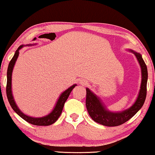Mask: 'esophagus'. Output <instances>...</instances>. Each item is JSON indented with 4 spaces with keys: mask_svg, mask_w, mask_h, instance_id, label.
Listing matches in <instances>:
<instances>
[{
    "mask_svg": "<svg viewBox=\"0 0 155 155\" xmlns=\"http://www.w3.org/2000/svg\"><path fill=\"white\" fill-rule=\"evenodd\" d=\"M81 83L83 84V85H86L87 82L85 81H81Z\"/></svg>",
    "mask_w": 155,
    "mask_h": 155,
    "instance_id": "obj_1",
    "label": "esophagus"
}]
</instances>
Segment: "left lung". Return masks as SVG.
Wrapping results in <instances>:
<instances>
[{"instance_id": "1", "label": "left lung", "mask_w": 155, "mask_h": 155, "mask_svg": "<svg viewBox=\"0 0 155 155\" xmlns=\"http://www.w3.org/2000/svg\"><path fill=\"white\" fill-rule=\"evenodd\" d=\"M134 54L142 70V83L140 91L136 101L130 108L121 112H111L108 110L101 102L100 98L89 88H86V108L90 116L93 121L106 127H116L121 125L133 117L142 108L147 96V68L142 55L136 51L129 50Z\"/></svg>"}]
</instances>
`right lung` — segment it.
I'll use <instances>...</instances> for the list:
<instances>
[{"label": "right lung", "instance_id": "add662e5", "mask_svg": "<svg viewBox=\"0 0 155 155\" xmlns=\"http://www.w3.org/2000/svg\"><path fill=\"white\" fill-rule=\"evenodd\" d=\"M24 47V45H21L20 47L17 49V50L15 52L14 55H13V58L11 59V60L9 62L8 67V70H7V85H6V95L8 100L9 104H10L11 108H13V110L18 115L21 117L23 119L25 120L26 121L28 122L29 124H33V125L36 126H49L51 124H54L55 121L58 119V118L60 117V116L62 114L63 107H64V103L66 102L67 99L68 98L69 95H70V93L72 91V89L76 86V84L72 85L71 87H70L69 88L66 90L65 91H64L62 94L60 95V98L57 101V104L55 105L54 109L51 110L50 114H49L48 115L43 116V117L40 118H34L31 117V116H28L26 114H24V113L21 112L20 109L18 108L17 105L15 103L14 99H13V96L12 94V91H11V77H12V72L13 67H14L16 61L18 58V54H19V50Z\"/></svg>", "mask_w": 155, "mask_h": 155}]
</instances>
